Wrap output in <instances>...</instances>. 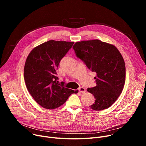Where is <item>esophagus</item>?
I'll use <instances>...</instances> for the list:
<instances>
[{"instance_id":"34e87169","label":"esophagus","mask_w":146,"mask_h":146,"mask_svg":"<svg viewBox=\"0 0 146 146\" xmlns=\"http://www.w3.org/2000/svg\"><path fill=\"white\" fill-rule=\"evenodd\" d=\"M79 92L80 93H85L86 92V89L85 88H84L83 87H80L79 89H78Z\"/></svg>"}]
</instances>
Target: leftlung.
I'll list each match as a JSON object with an SVG mask.
<instances>
[{
    "label": "left lung",
    "mask_w": 146,
    "mask_h": 146,
    "mask_svg": "<svg viewBox=\"0 0 146 146\" xmlns=\"http://www.w3.org/2000/svg\"><path fill=\"white\" fill-rule=\"evenodd\" d=\"M73 48L77 57L96 73V86L87 89L95 98L89 107L95 111L108 108L117 100L125 84V65L121 54L115 46L99 40L76 42Z\"/></svg>",
    "instance_id": "8db88e82"
}]
</instances>
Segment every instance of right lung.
<instances>
[{"instance_id": "1", "label": "right lung", "mask_w": 146, "mask_h": 146, "mask_svg": "<svg viewBox=\"0 0 146 146\" xmlns=\"http://www.w3.org/2000/svg\"><path fill=\"white\" fill-rule=\"evenodd\" d=\"M74 42L50 40L36 46L28 56L24 66L27 88L34 100L43 108L53 110L62 105L73 90L57 83L56 70L60 61Z\"/></svg>"}]
</instances>
